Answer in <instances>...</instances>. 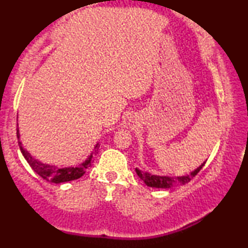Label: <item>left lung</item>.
<instances>
[{"mask_svg": "<svg viewBox=\"0 0 248 248\" xmlns=\"http://www.w3.org/2000/svg\"><path fill=\"white\" fill-rule=\"evenodd\" d=\"M205 161L203 164L193 170L191 174L186 176H177V177H170V176H158V175H151L149 172H144L140 170L139 168H135V171L139 177H140L142 181H143L145 184L150 187H155V188H169L174 187V186H179V185H185L186 183H188L193 177H195L198 175V172L201 170L203 166H204Z\"/></svg>", "mask_w": 248, "mask_h": 248, "instance_id": "8db88e82", "label": "left lung"}]
</instances>
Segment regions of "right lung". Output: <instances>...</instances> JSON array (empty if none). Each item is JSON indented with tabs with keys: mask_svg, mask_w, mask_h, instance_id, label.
Masks as SVG:
<instances>
[{
	"mask_svg": "<svg viewBox=\"0 0 248 248\" xmlns=\"http://www.w3.org/2000/svg\"><path fill=\"white\" fill-rule=\"evenodd\" d=\"M16 137H18V144L20 150H21V154L28 164L30 165L33 170H35L37 174H38L40 177L45 179L47 182L50 183H55V184H60V183H65V182H70V181H74V179L80 178L81 176L84 175V172L88 168L91 166V160H93V152H91V155L88 157L86 160H84L82 164H80L77 167H64V168H59L56 166H50L47 164H43L37 159L32 158V155L29 154L28 151L23 148V145L20 141V133H19V128H16ZM98 144H96L94 147V152L98 149Z\"/></svg>",
	"mask_w": 248,
	"mask_h": 248,
	"instance_id": "1",
	"label": "right lung"
}]
</instances>
